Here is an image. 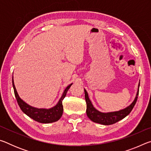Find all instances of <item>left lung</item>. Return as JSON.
Returning <instances> with one entry per match:
<instances>
[{
	"instance_id": "obj_1",
	"label": "left lung",
	"mask_w": 151,
	"mask_h": 151,
	"mask_svg": "<svg viewBox=\"0 0 151 151\" xmlns=\"http://www.w3.org/2000/svg\"><path fill=\"white\" fill-rule=\"evenodd\" d=\"M139 86L140 82L139 83V86H138V90L136 96H135L134 101H132V103L130 105L127 106L126 108L120 110V111L109 112H102L94 108L93 104H92V102L91 101L90 99H89L87 91L85 89H84V91H85V100L86 103V112L87 116L93 122L103 125H110L114 124L118 121H121V120L123 119L128 114H129V113L131 112L133 107L134 106L135 104H136L138 95H139Z\"/></svg>"
}]
</instances>
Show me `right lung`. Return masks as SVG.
<instances>
[{
    "instance_id": "1",
    "label": "right lung",
    "mask_w": 151,
    "mask_h": 151,
    "mask_svg": "<svg viewBox=\"0 0 151 151\" xmlns=\"http://www.w3.org/2000/svg\"><path fill=\"white\" fill-rule=\"evenodd\" d=\"M72 85L73 83H71L66 86L65 91H63V93L59 101L55 106L50 109H39L29 105L20 98L14 86L13 76H12V86L14 88V95L20 109L30 118L35 120V121L40 122V123H51V122L57 121L60 119L63 112V100Z\"/></svg>"
}]
</instances>
